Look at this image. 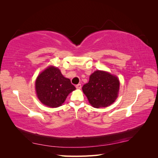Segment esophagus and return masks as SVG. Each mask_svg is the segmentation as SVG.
<instances>
[{"mask_svg": "<svg viewBox=\"0 0 158 158\" xmlns=\"http://www.w3.org/2000/svg\"><path fill=\"white\" fill-rule=\"evenodd\" d=\"M77 89H81V84H77L75 85Z\"/></svg>", "mask_w": 158, "mask_h": 158, "instance_id": "1", "label": "esophagus"}]
</instances>
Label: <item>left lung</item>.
Instances as JSON below:
<instances>
[{"label": "left lung", "instance_id": "1", "mask_svg": "<svg viewBox=\"0 0 158 158\" xmlns=\"http://www.w3.org/2000/svg\"><path fill=\"white\" fill-rule=\"evenodd\" d=\"M82 89L93 107H106L116 100L119 81L111 74L96 70L90 75L88 83L83 85Z\"/></svg>", "mask_w": 158, "mask_h": 158}]
</instances>
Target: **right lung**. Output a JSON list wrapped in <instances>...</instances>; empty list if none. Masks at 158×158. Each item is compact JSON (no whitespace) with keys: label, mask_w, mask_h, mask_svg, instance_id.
Listing matches in <instances>:
<instances>
[{"label":"right lung","mask_w":158,"mask_h":158,"mask_svg":"<svg viewBox=\"0 0 158 158\" xmlns=\"http://www.w3.org/2000/svg\"><path fill=\"white\" fill-rule=\"evenodd\" d=\"M37 96L43 104L52 108L60 106L67 96L76 88L58 68L48 67L38 76L35 82Z\"/></svg>","instance_id":"add662e5"}]
</instances>
